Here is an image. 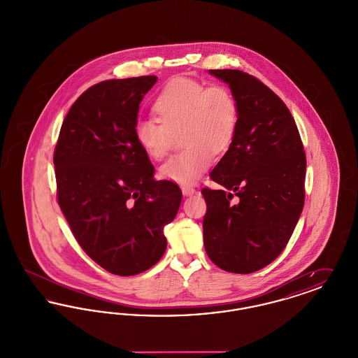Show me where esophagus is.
Wrapping results in <instances>:
<instances>
[{
	"label": "esophagus",
	"instance_id": "34e87169",
	"mask_svg": "<svg viewBox=\"0 0 358 358\" xmlns=\"http://www.w3.org/2000/svg\"><path fill=\"white\" fill-rule=\"evenodd\" d=\"M181 190H182V194L184 196H192V194H194L196 193V189L193 187H187V185H184V187H181Z\"/></svg>",
	"mask_w": 358,
	"mask_h": 358
}]
</instances>
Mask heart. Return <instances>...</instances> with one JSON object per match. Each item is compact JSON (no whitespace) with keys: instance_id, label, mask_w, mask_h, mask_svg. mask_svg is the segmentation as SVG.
I'll return each instance as SVG.
<instances>
[{"instance_id":"obj_1","label":"heart","mask_w":358,"mask_h":358,"mask_svg":"<svg viewBox=\"0 0 358 358\" xmlns=\"http://www.w3.org/2000/svg\"><path fill=\"white\" fill-rule=\"evenodd\" d=\"M154 110L159 120H136V142L145 153L159 159L169 152L174 136L182 131L181 143L187 149L161 166L165 180L181 185L194 184L212 164L213 152H225L236 136L238 101L222 85L171 79L158 95Z\"/></svg>"}]
</instances>
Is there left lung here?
I'll return each mask as SVG.
<instances>
[{
    "label": "left lung",
    "mask_w": 358,
    "mask_h": 358,
    "mask_svg": "<svg viewBox=\"0 0 358 358\" xmlns=\"http://www.w3.org/2000/svg\"><path fill=\"white\" fill-rule=\"evenodd\" d=\"M238 104L236 136L204 187L206 255L224 271L268 266L295 229L305 204L306 155L295 120L273 91L238 69H209Z\"/></svg>",
    "instance_id": "1"
}]
</instances>
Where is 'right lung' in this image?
<instances>
[{
	"instance_id": "obj_1",
	"label": "right lung",
	"mask_w": 358,
	"mask_h": 358,
	"mask_svg": "<svg viewBox=\"0 0 358 358\" xmlns=\"http://www.w3.org/2000/svg\"><path fill=\"white\" fill-rule=\"evenodd\" d=\"M157 76L111 79L90 87L69 108L53 154L57 201L87 255L106 271L130 276L166 250L164 228L182 193L154 178L136 142L139 103Z\"/></svg>"
}]
</instances>
